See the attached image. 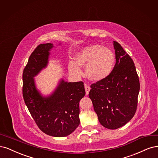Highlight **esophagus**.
<instances>
[{
    "instance_id": "obj_1",
    "label": "esophagus",
    "mask_w": 158,
    "mask_h": 158,
    "mask_svg": "<svg viewBox=\"0 0 158 158\" xmlns=\"http://www.w3.org/2000/svg\"><path fill=\"white\" fill-rule=\"evenodd\" d=\"M85 91H86V94L88 95L89 93V91L90 90V87L89 86V85H85Z\"/></svg>"
}]
</instances>
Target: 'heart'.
<instances>
[{"instance_id":"obj_1","label":"heart","mask_w":158,"mask_h":158,"mask_svg":"<svg viewBox=\"0 0 158 158\" xmlns=\"http://www.w3.org/2000/svg\"><path fill=\"white\" fill-rule=\"evenodd\" d=\"M115 65V56L110 48L99 44H91L79 50L75 61L68 63L69 72L75 77L83 74L80 68L86 67V75L93 81H101L111 73Z\"/></svg>"}]
</instances>
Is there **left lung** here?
I'll use <instances>...</instances> for the list:
<instances>
[{"mask_svg":"<svg viewBox=\"0 0 158 158\" xmlns=\"http://www.w3.org/2000/svg\"><path fill=\"white\" fill-rule=\"evenodd\" d=\"M113 44L116 62L112 72L91 85L89 94L100 124L109 129L123 127L133 118L140 90L133 60L118 42Z\"/></svg>","mask_w":158,"mask_h":158,"instance_id":"obj_1","label":"left lung"}]
</instances>
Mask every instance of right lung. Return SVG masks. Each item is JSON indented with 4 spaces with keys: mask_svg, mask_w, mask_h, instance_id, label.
Listing matches in <instances>:
<instances>
[{
    "mask_svg": "<svg viewBox=\"0 0 158 158\" xmlns=\"http://www.w3.org/2000/svg\"><path fill=\"white\" fill-rule=\"evenodd\" d=\"M59 45L61 43L58 44ZM52 43L40 44L29 56L23 73V96L35 123L43 133L55 137L72 134L80 123L79 102L85 95L84 84L60 79L50 94L37 89L35 77L48 66Z\"/></svg>",
    "mask_w": 158,
    "mask_h": 158,
    "instance_id": "right-lung-1",
    "label": "right lung"
}]
</instances>
